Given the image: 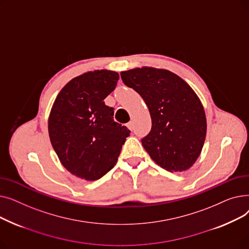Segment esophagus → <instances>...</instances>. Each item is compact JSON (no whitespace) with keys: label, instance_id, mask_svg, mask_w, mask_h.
Instances as JSON below:
<instances>
[{"label":"esophagus","instance_id":"esophagus-1","mask_svg":"<svg viewBox=\"0 0 249 249\" xmlns=\"http://www.w3.org/2000/svg\"><path fill=\"white\" fill-rule=\"evenodd\" d=\"M127 127H128L130 130H133V122L130 121L129 123H127Z\"/></svg>","mask_w":249,"mask_h":249}]
</instances>
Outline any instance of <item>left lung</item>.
Returning a JSON list of instances; mask_svg holds the SVG:
<instances>
[{"label": "left lung", "instance_id": "left-lung-1", "mask_svg": "<svg viewBox=\"0 0 249 249\" xmlns=\"http://www.w3.org/2000/svg\"><path fill=\"white\" fill-rule=\"evenodd\" d=\"M123 83L144 100L151 117L150 132L142 138L150 158L169 172L189 169L202 151L207 131L203 105L176 73L153 68L122 71Z\"/></svg>", "mask_w": 249, "mask_h": 249}]
</instances>
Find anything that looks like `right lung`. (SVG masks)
Here are the masks:
<instances>
[{
	"label": "right lung",
	"mask_w": 249,
	"mask_h": 249,
	"mask_svg": "<svg viewBox=\"0 0 249 249\" xmlns=\"http://www.w3.org/2000/svg\"><path fill=\"white\" fill-rule=\"evenodd\" d=\"M119 74L102 70L78 75L57 95L48 119L50 142L61 164L77 178H101L114 167L130 130L114 121L104 99Z\"/></svg>",
	"instance_id": "right-lung-1"
}]
</instances>
